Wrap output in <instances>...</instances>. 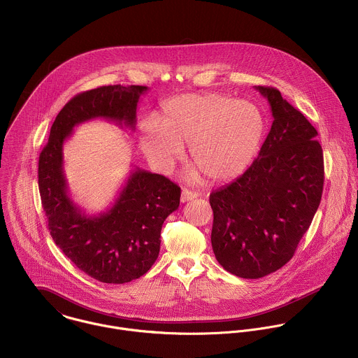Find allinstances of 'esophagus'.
<instances>
[{"label": "esophagus", "instance_id": "esophagus-1", "mask_svg": "<svg viewBox=\"0 0 358 358\" xmlns=\"http://www.w3.org/2000/svg\"><path fill=\"white\" fill-rule=\"evenodd\" d=\"M195 198H198V194L194 192V191L184 189V191L181 192V202H182V203L189 202V201H192V199H195Z\"/></svg>", "mask_w": 358, "mask_h": 358}]
</instances>
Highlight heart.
<instances>
[{
  "instance_id": "b5f03b06",
  "label": "heart",
  "mask_w": 358,
  "mask_h": 358,
  "mask_svg": "<svg viewBox=\"0 0 358 358\" xmlns=\"http://www.w3.org/2000/svg\"><path fill=\"white\" fill-rule=\"evenodd\" d=\"M264 119L248 101L217 92L184 94L169 99L140 134L146 159L169 171L189 146L191 163L212 182L241 176L252 163L263 138Z\"/></svg>"
}]
</instances>
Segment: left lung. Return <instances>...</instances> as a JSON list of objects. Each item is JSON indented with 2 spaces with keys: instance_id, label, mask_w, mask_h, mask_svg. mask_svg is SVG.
<instances>
[{
  "instance_id": "obj_1",
  "label": "left lung",
  "mask_w": 358,
  "mask_h": 358,
  "mask_svg": "<svg viewBox=\"0 0 358 358\" xmlns=\"http://www.w3.org/2000/svg\"><path fill=\"white\" fill-rule=\"evenodd\" d=\"M255 88L270 103L271 130L252 166L210 195L215 259L246 280L266 277L293 257L324 187L317 130L277 88Z\"/></svg>"
}]
</instances>
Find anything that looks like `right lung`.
<instances>
[{
  "label": "right lung",
  "mask_w": 358,
  "mask_h": 358,
  "mask_svg": "<svg viewBox=\"0 0 358 358\" xmlns=\"http://www.w3.org/2000/svg\"><path fill=\"white\" fill-rule=\"evenodd\" d=\"M143 85H105L72 98L58 113L40 153L38 189L57 246L87 275L105 284L143 277L160 250L164 220L180 206L181 189L169 178L136 167L113 205L87 215L73 202L64 173V143L76 126L105 119L136 130Z\"/></svg>",
  "instance_id": "obj_1"
}]
</instances>
